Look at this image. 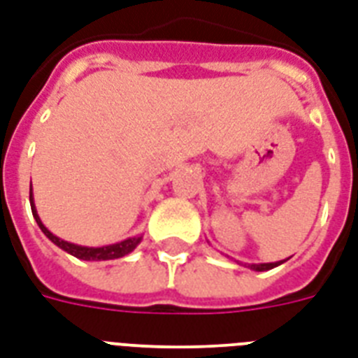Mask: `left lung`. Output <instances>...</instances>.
Returning <instances> with one entry per match:
<instances>
[{"label":"left lung","mask_w":358,"mask_h":358,"mask_svg":"<svg viewBox=\"0 0 358 358\" xmlns=\"http://www.w3.org/2000/svg\"><path fill=\"white\" fill-rule=\"evenodd\" d=\"M280 264H282V262H275V264H260V266H250V269H255V271H267V269H273V267H277V266H280Z\"/></svg>","instance_id":"obj_1"}]
</instances>
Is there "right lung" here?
<instances>
[{"instance_id": "right-lung-1", "label": "right lung", "mask_w": 358, "mask_h": 358, "mask_svg": "<svg viewBox=\"0 0 358 358\" xmlns=\"http://www.w3.org/2000/svg\"><path fill=\"white\" fill-rule=\"evenodd\" d=\"M29 201H31V212H33V217L36 219V223H38L42 232L52 239L53 243L57 245V247L66 250L69 255L80 258V260H113V258H120V256H126L128 252H131V250L137 247V243L141 241V238H128V239H124V241H120V243L108 245V247H81V245L69 243V241H63V239H59L57 236H53L52 232L42 224L41 217L36 215L35 204H33V193H31V189H29Z\"/></svg>"}]
</instances>
